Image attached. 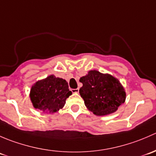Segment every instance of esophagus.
Masks as SVG:
<instances>
[{"label": "esophagus", "mask_w": 156, "mask_h": 156, "mask_svg": "<svg viewBox=\"0 0 156 156\" xmlns=\"http://www.w3.org/2000/svg\"><path fill=\"white\" fill-rule=\"evenodd\" d=\"M78 91H79V89H78V88H77V89H72V93H78Z\"/></svg>", "instance_id": "obj_1"}]
</instances>
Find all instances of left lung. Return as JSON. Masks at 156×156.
I'll list each match as a JSON object with an SVG mask.
<instances>
[{
    "label": "left lung",
    "mask_w": 156,
    "mask_h": 156,
    "mask_svg": "<svg viewBox=\"0 0 156 156\" xmlns=\"http://www.w3.org/2000/svg\"><path fill=\"white\" fill-rule=\"evenodd\" d=\"M79 81L83 84L79 90L80 95L86 107L96 115H106L115 112L125 103V89L112 75L91 70Z\"/></svg>",
    "instance_id": "obj_1"
}]
</instances>
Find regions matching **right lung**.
Listing matches in <instances>:
<instances>
[{"mask_svg":"<svg viewBox=\"0 0 156 156\" xmlns=\"http://www.w3.org/2000/svg\"><path fill=\"white\" fill-rule=\"evenodd\" d=\"M72 94L66 80L51 75L31 87L30 99L35 108L46 113H54L63 107Z\"/></svg>","mask_w":156,"mask_h":156,"instance_id":"1","label":"right lung"}]
</instances>
